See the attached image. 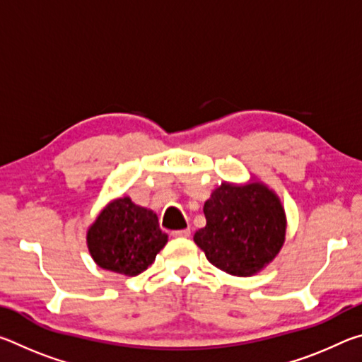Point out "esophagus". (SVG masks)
<instances>
[{"mask_svg":"<svg viewBox=\"0 0 362 362\" xmlns=\"http://www.w3.org/2000/svg\"><path fill=\"white\" fill-rule=\"evenodd\" d=\"M189 235H192V231H189V228L173 231V236H174V238H189Z\"/></svg>","mask_w":362,"mask_h":362,"instance_id":"obj_1","label":"esophagus"}]
</instances>
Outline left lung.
I'll use <instances>...</instances> for the list:
<instances>
[{
  "label": "left lung",
  "mask_w": 362,
  "mask_h": 362,
  "mask_svg": "<svg viewBox=\"0 0 362 362\" xmlns=\"http://www.w3.org/2000/svg\"><path fill=\"white\" fill-rule=\"evenodd\" d=\"M206 226L193 240L214 267L250 276L272 262L286 236L279 199L260 183H222L204 203Z\"/></svg>",
  "instance_id": "1"
}]
</instances>
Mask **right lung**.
<instances>
[{
    "instance_id": "add662e5",
    "label": "right lung",
    "mask_w": 362,
    "mask_h": 362,
    "mask_svg": "<svg viewBox=\"0 0 362 362\" xmlns=\"http://www.w3.org/2000/svg\"><path fill=\"white\" fill-rule=\"evenodd\" d=\"M168 243L156 214L119 198L108 204L88 231V246L97 265L137 276L148 268Z\"/></svg>"
}]
</instances>
